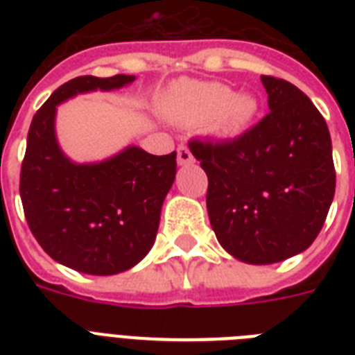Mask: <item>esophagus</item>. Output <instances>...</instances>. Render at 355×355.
<instances>
[{
	"instance_id": "esophagus-1",
	"label": "esophagus",
	"mask_w": 355,
	"mask_h": 355,
	"mask_svg": "<svg viewBox=\"0 0 355 355\" xmlns=\"http://www.w3.org/2000/svg\"><path fill=\"white\" fill-rule=\"evenodd\" d=\"M177 160L180 166H186V164H191V162H193V155H191V150H189L186 145H178Z\"/></svg>"
}]
</instances>
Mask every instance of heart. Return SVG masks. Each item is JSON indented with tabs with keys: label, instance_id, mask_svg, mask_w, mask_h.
<instances>
[{
	"label": "heart",
	"instance_id": "heart-1",
	"mask_svg": "<svg viewBox=\"0 0 355 355\" xmlns=\"http://www.w3.org/2000/svg\"><path fill=\"white\" fill-rule=\"evenodd\" d=\"M162 108L175 121L208 127L221 138H236L252 125L259 103L223 83H178L167 92Z\"/></svg>",
	"mask_w": 355,
	"mask_h": 355
}]
</instances>
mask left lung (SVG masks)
I'll use <instances>...</instances> for the list:
<instances>
[{"label": "left lung", "mask_w": 355, "mask_h": 355, "mask_svg": "<svg viewBox=\"0 0 355 355\" xmlns=\"http://www.w3.org/2000/svg\"><path fill=\"white\" fill-rule=\"evenodd\" d=\"M269 110L230 141L189 144L208 175L206 208L217 241L239 261L278 263L319 236L336 193L328 125L309 97L261 75Z\"/></svg>", "instance_id": "8db88e82"}]
</instances>
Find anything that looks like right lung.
Returning <instances> with one entry per match:
<instances>
[{
  "label": "right lung",
  "instance_id": "obj_1",
  "mask_svg": "<svg viewBox=\"0 0 355 355\" xmlns=\"http://www.w3.org/2000/svg\"><path fill=\"white\" fill-rule=\"evenodd\" d=\"M134 79L85 75L68 80L35 114L27 134L19 173L27 225L55 261L85 275H118L147 256L175 182L177 153L155 156L128 145L107 160L77 164L58 145L57 107L79 94L118 90Z\"/></svg>",
  "mask_w": 355,
  "mask_h": 355
}]
</instances>
